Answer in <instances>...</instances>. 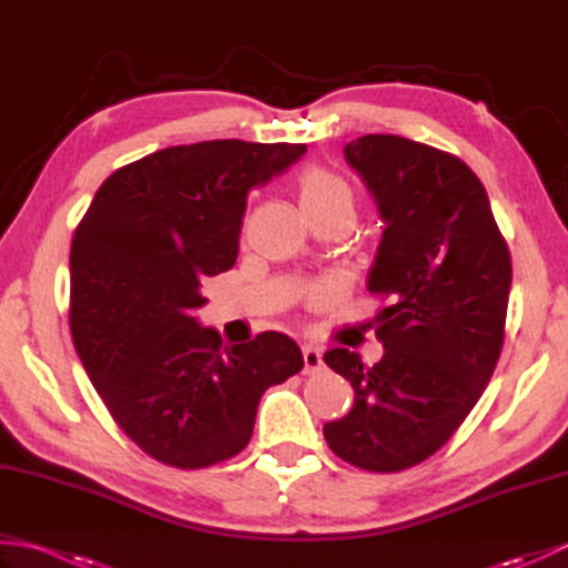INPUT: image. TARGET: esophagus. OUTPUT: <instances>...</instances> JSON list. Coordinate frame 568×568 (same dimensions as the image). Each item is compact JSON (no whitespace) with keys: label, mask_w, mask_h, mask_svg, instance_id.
I'll list each match as a JSON object with an SVG mask.
<instances>
[{"label":"esophagus","mask_w":568,"mask_h":568,"mask_svg":"<svg viewBox=\"0 0 568 568\" xmlns=\"http://www.w3.org/2000/svg\"><path fill=\"white\" fill-rule=\"evenodd\" d=\"M303 358H305V373H315L322 368V352L317 346H303Z\"/></svg>","instance_id":"1"}]
</instances>
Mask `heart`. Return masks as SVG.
I'll return each mask as SVG.
<instances>
[{
  "instance_id": "1",
  "label": "heart",
  "mask_w": 568,
  "mask_h": 568,
  "mask_svg": "<svg viewBox=\"0 0 568 568\" xmlns=\"http://www.w3.org/2000/svg\"><path fill=\"white\" fill-rule=\"evenodd\" d=\"M297 195L305 216L346 210L354 214V190L344 178L327 171V168L312 165L297 178Z\"/></svg>"
}]
</instances>
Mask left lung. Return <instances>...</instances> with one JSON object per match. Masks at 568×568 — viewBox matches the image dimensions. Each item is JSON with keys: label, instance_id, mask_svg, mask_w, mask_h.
I'll return each mask as SVG.
<instances>
[{"label": "left lung", "instance_id": "8db88e82", "mask_svg": "<svg viewBox=\"0 0 568 568\" xmlns=\"http://www.w3.org/2000/svg\"><path fill=\"white\" fill-rule=\"evenodd\" d=\"M344 155L385 224L368 273L385 354L373 366L348 348L324 354L356 393L324 439L352 466L395 474L439 452L484 395L513 263L486 187L462 159L393 134L361 136Z\"/></svg>", "mask_w": 568, "mask_h": 568}]
</instances>
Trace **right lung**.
Masks as SVG:
<instances>
[{"label":"right lung","mask_w":568,"mask_h":568,"mask_svg":"<svg viewBox=\"0 0 568 568\" xmlns=\"http://www.w3.org/2000/svg\"><path fill=\"white\" fill-rule=\"evenodd\" d=\"M303 143L239 139L171 146L104 180L70 246V332L126 437L155 462L204 468L251 439L261 395L305 361L281 332L224 346L200 327L202 281L236 263L251 187Z\"/></svg>","instance_id":"1"}]
</instances>
